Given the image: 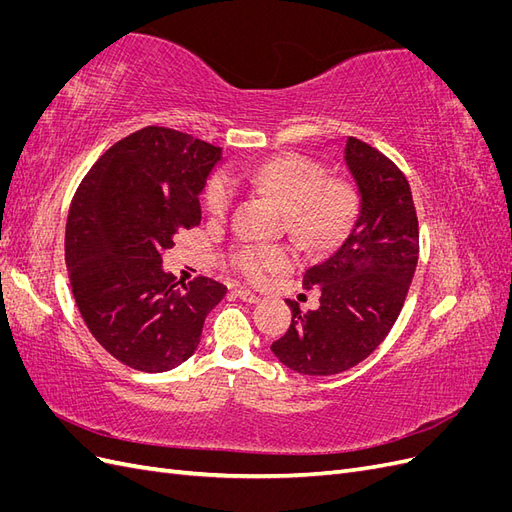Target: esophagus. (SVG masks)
Masks as SVG:
<instances>
[{
    "label": "esophagus",
    "instance_id": "1",
    "mask_svg": "<svg viewBox=\"0 0 512 512\" xmlns=\"http://www.w3.org/2000/svg\"><path fill=\"white\" fill-rule=\"evenodd\" d=\"M235 294H237V297H239L241 301H245V303H256V301L260 299L256 292L247 290V288H237V290H235Z\"/></svg>",
    "mask_w": 512,
    "mask_h": 512
}]
</instances>
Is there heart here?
<instances>
[{
    "label": "heart",
    "instance_id": "heart-1",
    "mask_svg": "<svg viewBox=\"0 0 512 512\" xmlns=\"http://www.w3.org/2000/svg\"><path fill=\"white\" fill-rule=\"evenodd\" d=\"M237 179L271 194L290 211L292 235L312 247H327L342 237L356 209V196L350 183L342 179L324 181V168L299 153H286L258 166L243 168ZM203 203L211 218H222L228 211L232 183L224 173H215L207 181ZM230 262L247 280L262 282L273 273L288 269L292 254L284 245L245 243L232 250Z\"/></svg>",
    "mask_w": 512,
    "mask_h": 512
}]
</instances>
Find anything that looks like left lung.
I'll return each instance as SVG.
<instances>
[{"mask_svg":"<svg viewBox=\"0 0 512 512\" xmlns=\"http://www.w3.org/2000/svg\"><path fill=\"white\" fill-rule=\"evenodd\" d=\"M344 158L359 188V213L337 252L303 275L307 290L320 288V307L303 314L288 299L292 322L271 344L277 359L305 376L339 374L382 344L418 262V220L406 175L354 136Z\"/></svg>","mask_w":512,"mask_h":512,"instance_id":"1","label":"left lung"}]
</instances>
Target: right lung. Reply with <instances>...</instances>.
Masks as SVG:
<instances>
[{
	"mask_svg": "<svg viewBox=\"0 0 512 512\" xmlns=\"http://www.w3.org/2000/svg\"><path fill=\"white\" fill-rule=\"evenodd\" d=\"M222 149L147 126L89 168L66 222V267L76 307L96 342L123 365L160 374L194 354L226 286L177 282L162 256L200 224L198 194Z\"/></svg>",
	"mask_w": 512,
	"mask_h": 512,
	"instance_id": "obj_1",
	"label": "right lung"
}]
</instances>
